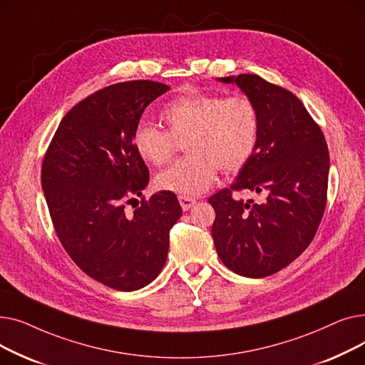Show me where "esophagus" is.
<instances>
[{
	"label": "esophagus",
	"mask_w": 365,
	"mask_h": 365,
	"mask_svg": "<svg viewBox=\"0 0 365 365\" xmlns=\"http://www.w3.org/2000/svg\"><path fill=\"white\" fill-rule=\"evenodd\" d=\"M179 202H180V205H182V208L183 210H189V208H192L194 205H195V200L194 198H190V197H183V195H179Z\"/></svg>",
	"instance_id": "esophagus-1"
}]
</instances>
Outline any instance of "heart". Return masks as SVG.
I'll use <instances>...</instances> for the list:
<instances>
[{"mask_svg": "<svg viewBox=\"0 0 365 365\" xmlns=\"http://www.w3.org/2000/svg\"><path fill=\"white\" fill-rule=\"evenodd\" d=\"M160 118L167 130L142 123L134 128L133 145L145 161L161 167L175 157L178 140L186 139L189 155L157 176V186L167 192L202 194L219 168L241 170L257 148L259 110L245 94L190 93L165 105Z\"/></svg>", "mask_w": 365, "mask_h": 365, "instance_id": "heart-1", "label": "heart"}]
</instances>
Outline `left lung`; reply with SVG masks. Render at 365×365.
Listing matches in <instances>:
<instances>
[{
  "instance_id": "obj_1",
  "label": "left lung",
  "mask_w": 365,
  "mask_h": 365,
  "mask_svg": "<svg viewBox=\"0 0 365 365\" xmlns=\"http://www.w3.org/2000/svg\"><path fill=\"white\" fill-rule=\"evenodd\" d=\"M237 84L260 118L257 148L231 185L208 198L216 219L212 237L223 264L248 277H269L312 242L327 204L330 155L319 125L287 88L256 73L219 78ZM263 193L259 205L234 190Z\"/></svg>"
}]
</instances>
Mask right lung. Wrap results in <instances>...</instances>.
<instances>
[{"mask_svg": "<svg viewBox=\"0 0 365 365\" xmlns=\"http://www.w3.org/2000/svg\"><path fill=\"white\" fill-rule=\"evenodd\" d=\"M168 88L136 80L90 94L65 115L43 160L41 185L57 238L84 274L113 290H139L158 277L170 229L182 216L173 192L145 200L149 170L133 145L145 108Z\"/></svg>", "mask_w": 365, "mask_h": 365, "instance_id": "1", "label": "right lung"}]
</instances>
